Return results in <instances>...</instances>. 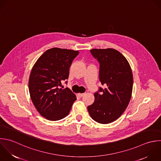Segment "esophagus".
Listing matches in <instances>:
<instances>
[{
    "label": "esophagus",
    "mask_w": 161,
    "mask_h": 161,
    "mask_svg": "<svg viewBox=\"0 0 161 161\" xmlns=\"http://www.w3.org/2000/svg\"><path fill=\"white\" fill-rule=\"evenodd\" d=\"M84 95H85V93H78V94H77V95H78L79 97H82Z\"/></svg>",
    "instance_id": "34e87169"
}]
</instances>
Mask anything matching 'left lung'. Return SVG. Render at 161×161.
Masks as SVG:
<instances>
[{
	"instance_id": "obj_1",
	"label": "left lung",
	"mask_w": 161,
	"mask_h": 161,
	"mask_svg": "<svg viewBox=\"0 0 161 161\" xmlns=\"http://www.w3.org/2000/svg\"><path fill=\"white\" fill-rule=\"evenodd\" d=\"M90 53L99 62V80L105 88H99L94 94L95 102L87 108L95 121L107 124L119 119L130 102L132 69L127 59L114 49H93Z\"/></svg>"
}]
</instances>
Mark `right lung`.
Here are the masks:
<instances>
[{"label": "right lung", "instance_id": "1", "mask_svg": "<svg viewBox=\"0 0 161 161\" xmlns=\"http://www.w3.org/2000/svg\"><path fill=\"white\" fill-rule=\"evenodd\" d=\"M79 51L53 47L45 51L34 64L29 80L31 100L43 117L56 121L66 117L76 95L61 88L68 78L69 67ZM67 83V81L65 82Z\"/></svg>", "mask_w": 161, "mask_h": 161}]
</instances>
